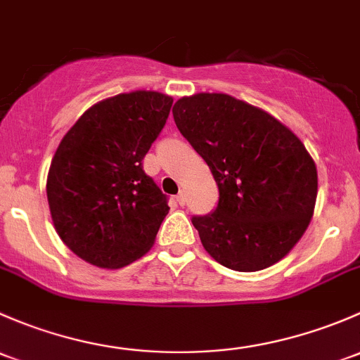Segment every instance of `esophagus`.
<instances>
[{"mask_svg":"<svg viewBox=\"0 0 360 360\" xmlns=\"http://www.w3.org/2000/svg\"><path fill=\"white\" fill-rule=\"evenodd\" d=\"M185 201H187V195H185V191H180V194L176 195V202L180 206H185Z\"/></svg>","mask_w":360,"mask_h":360,"instance_id":"1","label":"esophagus"}]
</instances>
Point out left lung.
Listing matches in <instances>:
<instances>
[{"label": "left lung", "instance_id": "8db88e82", "mask_svg": "<svg viewBox=\"0 0 360 360\" xmlns=\"http://www.w3.org/2000/svg\"><path fill=\"white\" fill-rule=\"evenodd\" d=\"M173 117L220 192L213 213L192 218L210 257L237 272L283 260L305 234L317 199L316 162L302 140L227 94L181 97Z\"/></svg>", "mask_w": 360, "mask_h": 360}]
</instances>
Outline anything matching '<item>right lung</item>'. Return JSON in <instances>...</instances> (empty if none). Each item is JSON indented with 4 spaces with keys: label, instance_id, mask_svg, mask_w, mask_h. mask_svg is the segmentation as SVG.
Masks as SVG:
<instances>
[{
    "label": "right lung",
    "instance_id": "right-lung-1",
    "mask_svg": "<svg viewBox=\"0 0 360 360\" xmlns=\"http://www.w3.org/2000/svg\"><path fill=\"white\" fill-rule=\"evenodd\" d=\"M172 103L153 90L105 98L58 143L46 176L48 206L58 237L81 260L121 269L154 246L169 206L142 159Z\"/></svg>",
    "mask_w": 360,
    "mask_h": 360
}]
</instances>
